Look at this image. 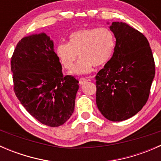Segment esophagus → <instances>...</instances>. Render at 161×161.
Returning <instances> with one entry per match:
<instances>
[{
	"instance_id": "34e87169",
	"label": "esophagus",
	"mask_w": 161,
	"mask_h": 161,
	"mask_svg": "<svg viewBox=\"0 0 161 161\" xmlns=\"http://www.w3.org/2000/svg\"><path fill=\"white\" fill-rule=\"evenodd\" d=\"M89 80L87 79H85V78H82V79H79V85H80V86L83 85V84H85L86 82H87Z\"/></svg>"
}]
</instances>
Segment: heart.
<instances>
[{
    "label": "heart",
    "mask_w": 161,
    "mask_h": 161,
    "mask_svg": "<svg viewBox=\"0 0 161 161\" xmlns=\"http://www.w3.org/2000/svg\"><path fill=\"white\" fill-rule=\"evenodd\" d=\"M115 42L113 32L106 27L85 28L73 32L69 43L57 47V55L64 69L70 70L77 54L80 57L71 74H90L95 67L105 65L111 59Z\"/></svg>",
    "instance_id": "heart-1"
}]
</instances>
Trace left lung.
<instances>
[{"mask_svg":"<svg viewBox=\"0 0 161 161\" xmlns=\"http://www.w3.org/2000/svg\"><path fill=\"white\" fill-rule=\"evenodd\" d=\"M110 30L116 44L112 58L96 76V102L107 119L121 121L136 115L147 103L155 63L143 34L125 22H112Z\"/></svg>","mask_w":161,"mask_h":161,"instance_id":"obj_1","label":"left lung"}]
</instances>
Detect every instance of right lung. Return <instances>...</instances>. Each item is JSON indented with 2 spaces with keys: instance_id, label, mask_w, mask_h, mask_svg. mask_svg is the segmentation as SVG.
<instances>
[{
  "instance_id": "obj_1",
  "label": "right lung",
  "mask_w": 161,
  "mask_h": 161,
  "mask_svg": "<svg viewBox=\"0 0 161 161\" xmlns=\"http://www.w3.org/2000/svg\"><path fill=\"white\" fill-rule=\"evenodd\" d=\"M11 69L16 97L32 117L50 127L69 119L79 81L63 75L53 42L46 33L32 34L18 43Z\"/></svg>"
}]
</instances>
